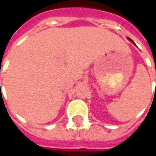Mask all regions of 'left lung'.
<instances>
[{
  "instance_id": "8db88e82",
  "label": "left lung",
  "mask_w": 156,
  "mask_h": 156,
  "mask_svg": "<svg viewBox=\"0 0 156 156\" xmlns=\"http://www.w3.org/2000/svg\"><path fill=\"white\" fill-rule=\"evenodd\" d=\"M128 40H129V41H131V42H132V43H133V44H134V41H133V40H132V39H130V38H129V37H128Z\"/></svg>"
}]
</instances>
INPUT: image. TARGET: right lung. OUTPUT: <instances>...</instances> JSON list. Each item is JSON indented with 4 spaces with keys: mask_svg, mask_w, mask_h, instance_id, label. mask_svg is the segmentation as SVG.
Masks as SVG:
<instances>
[{
    "mask_svg": "<svg viewBox=\"0 0 156 156\" xmlns=\"http://www.w3.org/2000/svg\"><path fill=\"white\" fill-rule=\"evenodd\" d=\"M0 84H1V83H0Z\"/></svg>",
    "mask_w": 156,
    "mask_h": 156,
    "instance_id": "1",
    "label": "right lung"
}]
</instances>
